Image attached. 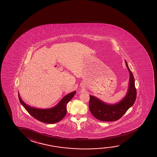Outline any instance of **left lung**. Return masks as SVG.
Returning a JSON list of instances; mask_svg holds the SVG:
<instances>
[{"instance_id": "obj_1", "label": "left lung", "mask_w": 157, "mask_h": 157, "mask_svg": "<svg viewBox=\"0 0 157 157\" xmlns=\"http://www.w3.org/2000/svg\"><path fill=\"white\" fill-rule=\"evenodd\" d=\"M125 63L129 73V82L126 95L123 99L117 103L110 105L104 102L95 96L89 95V110L97 119L102 121H117L120 119L135 102L136 98L135 80L126 61Z\"/></svg>"}]
</instances>
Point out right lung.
<instances>
[{"label":"right lung","mask_w":157,"mask_h":157,"mask_svg":"<svg viewBox=\"0 0 157 157\" xmlns=\"http://www.w3.org/2000/svg\"><path fill=\"white\" fill-rule=\"evenodd\" d=\"M76 91L67 94L62 98L59 103L53 107L47 109H40L31 107L21 100L18 93L19 101L30 114L36 119L46 124L56 123L63 119L67 113V105L73 98Z\"/></svg>","instance_id":"add662e5"}]
</instances>
